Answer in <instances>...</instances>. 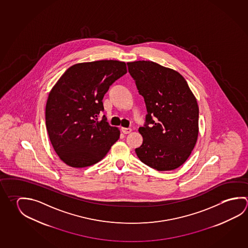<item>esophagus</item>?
Listing matches in <instances>:
<instances>
[{"mask_svg":"<svg viewBox=\"0 0 248 248\" xmlns=\"http://www.w3.org/2000/svg\"><path fill=\"white\" fill-rule=\"evenodd\" d=\"M121 130H122L123 133L124 134H129L130 132H131V129L130 128H121Z\"/></svg>","mask_w":248,"mask_h":248,"instance_id":"esophagus-1","label":"esophagus"}]
</instances>
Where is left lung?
I'll use <instances>...</instances> for the list:
<instances>
[{"label": "left lung", "mask_w": 248, "mask_h": 248, "mask_svg": "<svg viewBox=\"0 0 248 248\" xmlns=\"http://www.w3.org/2000/svg\"><path fill=\"white\" fill-rule=\"evenodd\" d=\"M145 102V124L139 129L143 143L135 152L156 170L182 165L199 135V106L186 79L176 70L152 61L127 62Z\"/></svg>", "instance_id": "8db88e82"}]
</instances>
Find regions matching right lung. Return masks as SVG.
<instances>
[{"mask_svg": "<svg viewBox=\"0 0 248 248\" xmlns=\"http://www.w3.org/2000/svg\"><path fill=\"white\" fill-rule=\"evenodd\" d=\"M127 73L124 62H81L70 67L48 94L46 128L55 152L66 165L83 168L102 160L119 139L107 122L103 98L109 86Z\"/></svg>", "mask_w": 248, "mask_h": 248, "instance_id": "add662e5", "label": "right lung"}]
</instances>
